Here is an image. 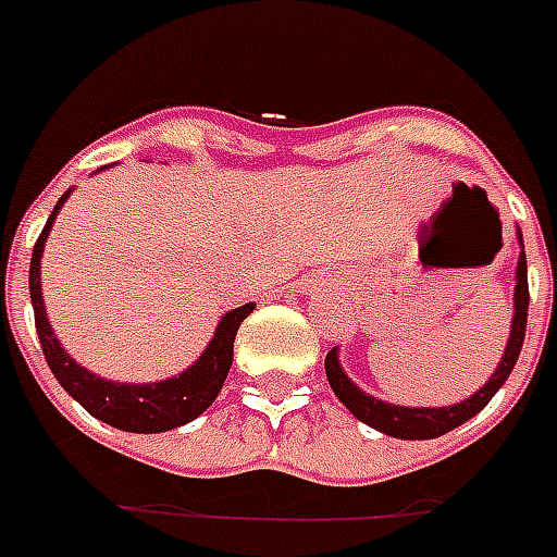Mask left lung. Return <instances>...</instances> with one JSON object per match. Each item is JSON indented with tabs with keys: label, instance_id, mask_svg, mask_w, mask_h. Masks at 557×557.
Here are the masks:
<instances>
[{
	"label": "left lung",
	"instance_id": "8db88e82",
	"mask_svg": "<svg viewBox=\"0 0 557 557\" xmlns=\"http://www.w3.org/2000/svg\"><path fill=\"white\" fill-rule=\"evenodd\" d=\"M520 238V233H518ZM523 247V238H520ZM527 310H529V282H527V252H520L518 270H515V319H511L509 345H506L504 356L497 371L488 376V382L474 394V397L462 399L457 405H446V408H405V405H391L382 399L364 394L362 388H356L348 380V373L342 371L339 354L336 348L324 356V373L331 382L333 394L342 399V405L354 413L356 420H362L364 425L388 434V437L399 440H431L443 437L448 431H455L457 425L469 422L474 413H480L488 405V399L495 397L500 385L509 380L511 368L518 362L520 348H523V336H527Z\"/></svg>",
	"mask_w": 557,
	"mask_h": 557
}]
</instances>
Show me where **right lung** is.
<instances>
[{
  "label": "right lung",
  "mask_w": 557,
  "mask_h": 557,
  "mask_svg": "<svg viewBox=\"0 0 557 557\" xmlns=\"http://www.w3.org/2000/svg\"><path fill=\"white\" fill-rule=\"evenodd\" d=\"M69 193L62 195L57 207H53L48 224L42 226L37 244H34V256H30V305H34V322H37L39 345L46 354V362L51 373L57 376L62 388L69 391L71 397L77 399L91 417L109 422L120 431H132V434H158V431L177 429L201 417L209 405L215 403L218 391L224 388L226 373L233 364V342L238 333V324L252 313L250 305H242L224 313L218 322V331L201 359L177 373L172 380L163 382H146V385H128V382H111L102 380L97 373L86 371L77 364L65 350L60 339L53 336L51 324H48L46 301H42V282H39V258L46 250V238L51 233L53 218L62 209Z\"/></svg>",
  "instance_id": "1"
}]
</instances>
